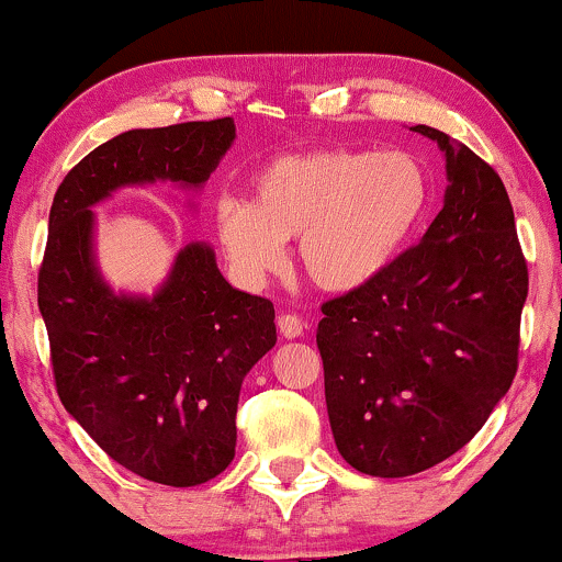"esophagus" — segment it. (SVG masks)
<instances>
[{
    "label": "esophagus",
    "mask_w": 562,
    "mask_h": 562,
    "mask_svg": "<svg viewBox=\"0 0 562 562\" xmlns=\"http://www.w3.org/2000/svg\"><path fill=\"white\" fill-rule=\"evenodd\" d=\"M277 327H280V333L285 335V338H301L303 330H306V322H303L301 317H295V314H280V319H277Z\"/></svg>",
    "instance_id": "esophagus-1"
}]
</instances>
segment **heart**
Masks as SVG:
<instances>
[{
  "label": "heart",
  "mask_w": 562,
  "mask_h": 562,
  "mask_svg": "<svg viewBox=\"0 0 562 562\" xmlns=\"http://www.w3.org/2000/svg\"><path fill=\"white\" fill-rule=\"evenodd\" d=\"M428 173L406 153L314 150L269 160L254 198L222 195L216 237L237 274L259 285L285 263V243L314 285L353 293L393 267L420 227Z\"/></svg>",
  "instance_id": "heart-1"
}]
</instances>
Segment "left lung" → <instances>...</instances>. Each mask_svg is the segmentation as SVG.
<instances>
[{
	"instance_id": "8db88e82",
	"label": "left lung",
	"mask_w": 562,
	"mask_h": 562,
	"mask_svg": "<svg viewBox=\"0 0 562 562\" xmlns=\"http://www.w3.org/2000/svg\"><path fill=\"white\" fill-rule=\"evenodd\" d=\"M412 132L447 160L443 209L389 272L322 303L317 327L335 447L378 479L423 473L479 434L513 385L528 295L499 173L434 126Z\"/></svg>"
}]
</instances>
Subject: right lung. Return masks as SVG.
Masks as SVG:
<instances>
[{
	"label": "right lung",
	"instance_id": "add662e5",
	"mask_svg": "<svg viewBox=\"0 0 562 562\" xmlns=\"http://www.w3.org/2000/svg\"><path fill=\"white\" fill-rule=\"evenodd\" d=\"M235 137L232 119L132 128L79 160L49 209L38 312L60 402L119 465L164 486L232 462L243 380L277 344L274 306L232 288L203 240L179 248L153 295L113 290L92 209L124 187L203 190Z\"/></svg>",
	"mask_w": 562,
	"mask_h": 562
}]
</instances>
